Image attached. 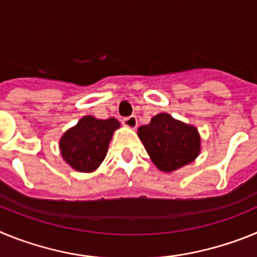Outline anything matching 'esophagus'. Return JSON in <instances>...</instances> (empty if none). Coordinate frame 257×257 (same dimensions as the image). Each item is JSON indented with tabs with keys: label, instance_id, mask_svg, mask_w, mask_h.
<instances>
[{
	"label": "esophagus",
	"instance_id": "34e87169",
	"mask_svg": "<svg viewBox=\"0 0 257 257\" xmlns=\"http://www.w3.org/2000/svg\"><path fill=\"white\" fill-rule=\"evenodd\" d=\"M123 124L128 128H136L138 126V118L136 115H130V117L123 118Z\"/></svg>",
	"mask_w": 257,
	"mask_h": 257
}]
</instances>
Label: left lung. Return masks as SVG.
Segmentation results:
<instances>
[{
	"label": "left lung",
	"mask_w": 257,
	"mask_h": 257,
	"mask_svg": "<svg viewBox=\"0 0 257 257\" xmlns=\"http://www.w3.org/2000/svg\"><path fill=\"white\" fill-rule=\"evenodd\" d=\"M138 135L161 171L180 169L193 162L201 152V138L196 127L178 121L167 113L154 115L151 123L139 127Z\"/></svg>",
	"instance_id": "8db88e82"
}]
</instances>
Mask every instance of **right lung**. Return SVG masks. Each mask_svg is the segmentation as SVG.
Masks as SVG:
<instances>
[{
  "instance_id": "obj_1",
  "label": "right lung",
  "mask_w": 257,
  "mask_h": 257,
  "mask_svg": "<svg viewBox=\"0 0 257 257\" xmlns=\"http://www.w3.org/2000/svg\"><path fill=\"white\" fill-rule=\"evenodd\" d=\"M118 127L119 122L115 118L97 119L85 115L61 136L59 142L61 157L77 171H95L105 158L109 142Z\"/></svg>"
}]
</instances>
